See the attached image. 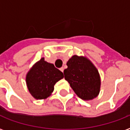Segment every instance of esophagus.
Segmentation results:
<instances>
[{"mask_svg": "<svg viewBox=\"0 0 130 130\" xmlns=\"http://www.w3.org/2000/svg\"><path fill=\"white\" fill-rule=\"evenodd\" d=\"M60 71L63 72V71H64V68H63V67H61V68H60Z\"/></svg>", "mask_w": 130, "mask_h": 130, "instance_id": "esophagus-1", "label": "esophagus"}]
</instances>
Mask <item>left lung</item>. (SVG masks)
Masks as SVG:
<instances>
[{
  "mask_svg": "<svg viewBox=\"0 0 130 130\" xmlns=\"http://www.w3.org/2000/svg\"><path fill=\"white\" fill-rule=\"evenodd\" d=\"M63 71L65 79L75 93L84 100H91L98 96L101 79L96 68L83 57L74 55L67 63Z\"/></svg>",
  "mask_w": 130,
  "mask_h": 130,
  "instance_id": "obj_1",
  "label": "left lung"
}]
</instances>
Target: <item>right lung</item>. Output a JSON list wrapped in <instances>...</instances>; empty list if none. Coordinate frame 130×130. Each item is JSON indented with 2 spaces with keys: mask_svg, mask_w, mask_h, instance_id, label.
I'll list each match as a JSON object with an SVG mask.
<instances>
[{
  "mask_svg": "<svg viewBox=\"0 0 130 130\" xmlns=\"http://www.w3.org/2000/svg\"><path fill=\"white\" fill-rule=\"evenodd\" d=\"M63 77L60 70L42 58L27 74L26 83L29 92L35 99H44L51 95L56 82Z\"/></svg>",
  "mask_w": 130,
  "mask_h": 130,
  "instance_id": "1",
  "label": "right lung"
}]
</instances>
